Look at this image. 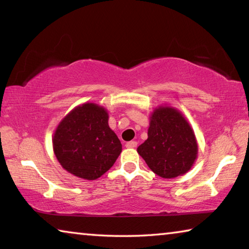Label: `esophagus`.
Wrapping results in <instances>:
<instances>
[{"label":"esophagus","mask_w":249,"mask_h":249,"mask_svg":"<svg viewBox=\"0 0 249 249\" xmlns=\"http://www.w3.org/2000/svg\"><path fill=\"white\" fill-rule=\"evenodd\" d=\"M126 147H127V148H135V147L137 146V142H135V141H130V142H126V145H125Z\"/></svg>","instance_id":"34e87169"}]
</instances>
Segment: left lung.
Instances as JSON below:
<instances>
[{"instance_id":"1","label":"left lung","mask_w":249,"mask_h":249,"mask_svg":"<svg viewBox=\"0 0 249 249\" xmlns=\"http://www.w3.org/2000/svg\"><path fill=\"white\" fill-rule=\"evenodd\" d=\"M148 138L137 153L150 170L165 179L182 176L197 158L199 145L190 123L178 108L158 105L149 115Z\"/></svg>"}]
</instances>
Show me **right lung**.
<instances>
[{"label": "right lung", "mask_w": 249, "mask_h": 249, "mask_svg": "<svg viewBox=\"0 0 249 249\" xmlns=\"http://www.w3.org/2000/svg\"><path fill=\"white\" fill-rule=\"evenodd\" d=\"M53 149L61 167L84 180H95L111 168L122 144L108 126L107 109L87 102L71 109L57 125Z\"/></svg>", "instance_id": "right-lung-1"}]
</instances>
